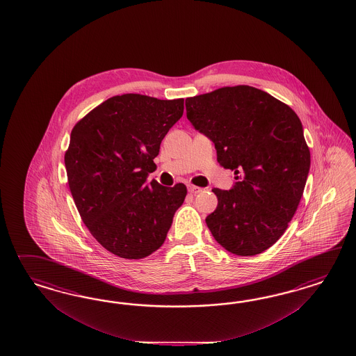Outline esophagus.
<instances>
[{"label":"esophagus","instance_id":"esophagus-1","mask_svg":"<svg viewBox=\"0 0 356 356\" xmlns=\"http://www.w3.org/2000/svg\"><path fill=\"white\" fill-rule=\"evenodd\" d=\"M188 191H189V193L192 194L201 193V192H202V188L195 186V185H188Z\"/></svg>","mask_w":356,"mask_h":356}]
</instances>
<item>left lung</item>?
Returning a JSON list of instances; mask_svg holds the SVG:
<instances>
[{
	"mask_svg": "<svg viewBox=\"0 0 356 356\" xmlns=\"http://www.w3.org/2000/svg\"><path fill=\"white\" fill-rule=\"evenodd\" d=\"M185 107L236 179L229 191L213 189L218 206L206 225L228 252L262 253L284 234L302 200L311 167L302 121L283 102L245 85L186 97Z\"/></svg>",
	"mask_w": 356,
	"mask_h": 356,
	"instance_id": "left-lung-1",
	"label": "left lung"
}]
</instances>
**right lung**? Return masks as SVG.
Here are the masks:
<instances>
[{
  "label": "right lung",
  "mask_w": 356,
  "mask_h": 356,
  "mask_svg": "<svg viewBox=\"0 0 356 356\" xmlns=\"http://www.w3.org/2000/svg\"><path fill=\"white\" fill-rule=\"evenodd\" d=\"M184 99L109 97L74 125L65 151L67 184L90 234L121 259L162 247L186 186L147 183L161 143L183 116Z\"/></svg>",
  "instance_id": "obj_1"
}]
</instances>
